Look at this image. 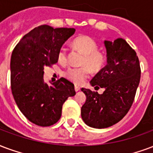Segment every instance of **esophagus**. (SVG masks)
<instances>
[{
	"mask_svg": "<svg viewBox=\"0 0 153 153\" xmlns=\"http://www.w3.org/2000/svg\"><path fill=\"white\" fill-rule=\"evenodd\" d=\"M74 90H75V91H79L80 90V88L79 86H74Z\"/></svg>",
	"mask_w": 153,
	"mask_h": 153,
	"instance_id": "esophagus-1",
	"label": "esophagus"
}]
</instances>
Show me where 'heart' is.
Instances as JSON below:
<instances>
[{
	"mask_svg": "<svg viewBox=\"0 0 153 153\" xmlns=\"http://www.w3.org/2000/svg\"><path fill=\"white\" fill-rule=\"evenodd\" d=\"M73 44L80 52L84 54L82 65H86L81 67L70 68L66 71L65 75L67 79L74 82V84L81 85L85 82L90 74V68H89L90 67L92 71H99L105 64L106 55L101 51L97 50V43L90 36H79L74 39ZM57 59L58 62L63 64L66 62V53L64 48L60 49L58 52ZM87 65L89 67H87Z\"/></svg>",
	"mask_w": 153,
	"mask_h": 153,
	"instance_id": "b5f03b06",
	"label": "heart"
}]
</instances>
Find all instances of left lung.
<instances>
[{"mask_svg": "<svg viewBox=\"0 0 153 153\" xmlns=\"http://www.w3.org/2000/svg\"><path fill=\"white\" fill-rule=\"evenodd\" d=\"M107 65L92 78L103 94L82 88L87 97L81 108L83 122L93 128H107L125 117L134 101L140 80V66L135 51L122 38L105 40Z\"/></svg>", "mask_w": 153, "mask_h": 153, "instance_id": "obj_1", "label": "left lung"}]
</instances>
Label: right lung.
Returning a JSON list of instances; mask_svg holds the SVG:
<instances>
[{"mask_svg": "<svg viewBox=\"0 0 153 153\" xmlns=\"http://www.w3.org/2000/svg\"><path fill=\"white\" fill-rule=\"evenodd\" d=\"M74 28H53L41 25L22 37L10 60V82L13 99L22 114L40 126H49L61 118L62 105L75 95L74 86L65 78L48 86L44 68L57 62L63 44Z\"/></svg>", "mask_w": 153, "mask_h": 153, "instance_id": "right-lung-1", "label": "right lung"}]
</instances>
